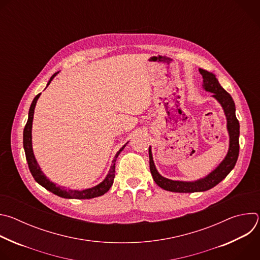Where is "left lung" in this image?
<instances>
[{
    "label": "left lung",
    "instance_id": "left-lung-1",
    "mask_svg": "<svg viewBox=\"0 0 260 260\" xmlns=\"http://www.w3.org/2000/svg\"><path fill=\"white\" fill-rule=\"evenodd\" d=\"M200 73L203 76V88L206 91L212 92V96L221 105L222 109L224 111V114L226 117V127L230 136V146L229 151L225 155L224 159L222 160L219 166L208 174L206 177L196 180V181H178V180H171L161 176L153 161V156L151 152V146L149 147V165H150V172L152 175L153 180L165 190L172 191V192H200L206 191L214 186L218 183L223 180L231 171L235 168L236 162L239 156L240 150V144H239V137H240V123L236 116V105L232 98V95L223 88L218 79L213 73L208 72L203 69H199Z\"/></svg>",
    "mask_w": 260,
    "mask_h": 260
}]
</instances>
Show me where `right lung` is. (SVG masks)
<instances>
[{
    "label": "right lung",
    "mask_w": 260,
    "mask_h": 260,
    "mask_svg": "<svg viewBox=\"0 0 260 260\" xmlns=\"http://www.w3.org/2000/svg\"><path fill=\"white\" fill-rule=\"evenodd\" d=\"M59 72L54 73L53 75L51 76V78L49 79L47 86L50 84V82L52 81V79L57 75ZM46 86V87H47ZM41 93L37 94L35 96V99L31 102V105L29 107V111H28V118H27V122L24 126L23 129V148H24V152H25V157H26V161L28 165V169L34 177V179L36 180L37 183H39L41 186H43L44 188H46L47 190H49L50 192L54 193L57 197L63 198V199H76V200H88V199H93L96 197H101L103 194H105L110 188L112 186L113 181H114V177H115V162L116 159L118 157V155L120 154V152L123 150V148L126 146V143L124 146H122L119 151L115 154L114 159L112 160V165L110 167L109 173L107 174L106 178L95 186L91 187V188H87V189H83V190H76V189H71V188H66L63 186H57V185L53 182H51L45 175L44 173L41 171L40 166L38 165L36 160V157L34 155V151H32V145H31V125H32V119H34V113H35V107L37 104V101L40 98Z\"/></svg>",
    "instance_id": "obj_1"
}]
</instances>
